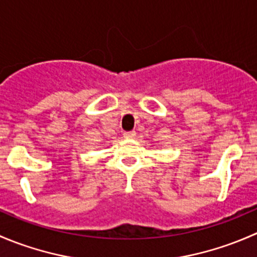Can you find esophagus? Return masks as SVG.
I'll return each mask as SVG.
<instances>
[{
	"label": "esophagus",
	"instance_id": "esophagus-1",
	"mask_svg": "<svg viewBox=\"0 0 257 257\" xmlns=\"http://www.w3.org/2000/svg\"><path fill=\"white\" fill-rule=\"evenodd\" d=\"M136 136H137L136 132H125V133L123 134L124 138H126V139H133V138H136Z\"/></svg>",
	"mask_w": 257,
	"mask_h": 257
}]
</instances>
